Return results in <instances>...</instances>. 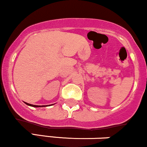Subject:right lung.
<instances>
[{"mask_svg":"<svg viewBox=\"0 0 147 147\" xmlns=\"http://www.w3.org/2000/svg\"><path fill=\"white\" fill-rule=\"evenodd\" d=\"M26 105H29V106H31V107H45V105H42V106H38V105H31V104H29V103H27V102H25Z\"/></svg>","mask_w":147,"mask_h":147,"instance_id":"obj_1","label":"right lung"}]
</instances>
